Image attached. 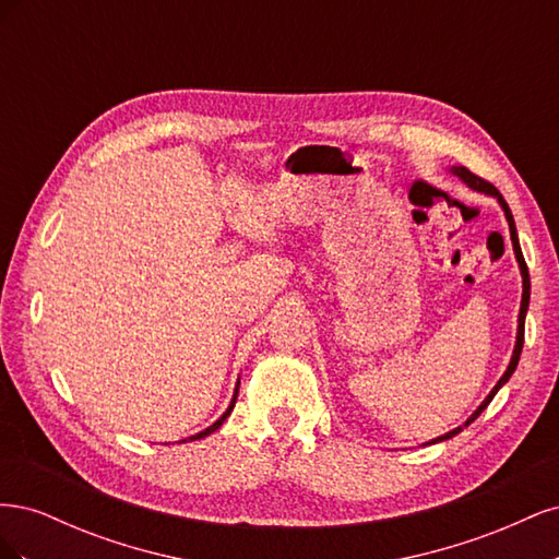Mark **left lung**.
<instances>
[{"label":"left lung","instance_id":"obj_1","mask_svg":"<svg viewBox=\"0 0 559 559\" xmlns=\"http://www.w3.org/2000/svg\"><path fill=\"white\" fill-rule=\"evenodd\" d=\"M452 175H456L460 177L468 189H473V191H478V193H485V195H492V198H497V202L501 205V210H503V214H506V222H509V230H511V242H513V251H515V259H518V265H520V275H522V300H520V314H518V335H515V347H513V357H511V361H509V368L503 370V376L499 378V382L495 384V389L492 392H489L487 396H485V401L478 405L476 411L471 413V417L464 421L462 427H456V429H452V431H448V433H443V436H438V438H433V441H429V443H441V441H448V438H452V436H456L460 433L464 427H468L473 419H476L487 405H489V401H492L495 396H497V392L499 389L511 380V376L515 373V368H518V361H520V352H522V343H524V317H527V310H530V289H532V284H530V270H527V263H524V257H522V249H520V240H518V230H515V222H513V214H511V207H509V202L503 200V195L495 189L492 183L489 181H485V179H480V177H476L473 173H468L466 167H452L450 170ZM427 443V445H429Z\"/></svg>","mask_w":559,"mask_h":559}]
</instances>
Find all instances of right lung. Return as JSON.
<instances>
[{"label":"right lung","instance_id":"add662e5","mask_svg":"<svg viewBox=\"0 0 559 559\" xmlns=\"http://www.w3.org/2000/svg\"><path fill=\"white\" fill-rule=\"evenodd\" d=\"M238 389H240V380H238V384H235V392H233V399H230V405H228V408H226V413L222 415V417H218L216 421H214V425H210L205 431H200V433H195V436H189V438H183V443L186 441H200V438H205V436H210V433H214L218 427H222L224 425V421H226V417L233 413V408H235V399H238Z\"/></svg>","mask_w":559,"mask_h":559}]
</instances>
